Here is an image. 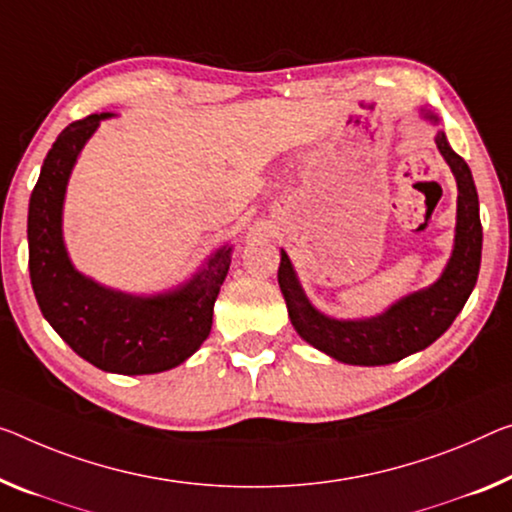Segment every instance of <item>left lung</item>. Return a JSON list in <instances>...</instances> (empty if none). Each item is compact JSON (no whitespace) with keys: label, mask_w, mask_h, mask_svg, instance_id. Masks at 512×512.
<instances>
[{"label":"left lung","mask_w":512,"mask_h":512,"mask_svg":"<svg viewBox=\"0 0 512 512\" xmlns=\"http://www.w3.org/2000/svg\"><path fill=\"white\" fill-rule=\"evenodd\" d=\"M423 119L437 123V116L426 109ZM435 144L458 183V224L453 254L442 277L432 286L403 297L375 318L336 320L313 309V304L306 300L293 263L281 249L277 277L290 322L306 343L336 361L355 366H384L428 348L453 325L476 286L481 270L483 226L474 178L467 162L448 146L444 132H437Z\"/></svg>","instance_id":"8db88e82"}]
</instances>
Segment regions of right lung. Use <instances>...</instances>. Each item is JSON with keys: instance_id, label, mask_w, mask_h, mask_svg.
I'll return each instance as SVG.
<instances>
[{"instance_id": "obj_1", "label": "right lung", "mask_w": 512, "mask_h": 512, "mask_svg": "<svg viewBox=\"0 0 512 512\" xmlns=\"http://www.w3.org/2000/svg\"><path fill=\"white\" fill-rule=\"evenodd\" d=\"M107 116L70 123L45 157L29 199L31 288L54 332L89 364L121 375L162 373L183 364L208 338L231 247L217 249L180 288L151 297L119 293L75 270L61 235L66 185L77 155Z\"/></svg>"}]
</instances>
